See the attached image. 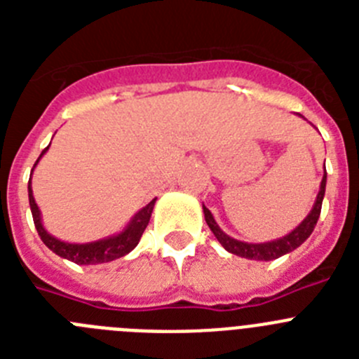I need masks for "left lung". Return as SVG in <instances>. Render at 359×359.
<instances>
[{
  "label": "left lung",
  "instance_id": "1",
  "mask_svg": "<svg viewBox=\"0 0 359 359\" xmlns=\"http://www.w3.org/2000/svg\"><path fill=\"white\" fill-rule=\"evenodd\" d=\"M323 169H325V167H323ZM325 183H327V172H323L320 190L315 199V205H313V208H311V212L306 215V219H304L302 223L298 224L294 230H291L290 233L280 237V239L268 241V243H244V241L233 239V237L226 236V233L219 228L212 212L208 210L205 205H203V214H205V221H207V224L210 226L215 239L221 243V246H223L226 252L233 253V255L237 257L250 259V261H273V259H278V257L286 255V253L297 250L298 246L311 236V231L315 230L316 221H318L320 217V210H322L323 196H325Z\"/></svg>",
  "mask_w": 359,
  "mask_h": 359
}]
</instances>
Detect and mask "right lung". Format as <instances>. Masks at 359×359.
<instances>
[{
	"mask_svg": "<svg viewBox=\"0 0 359 359\" xmlns=\"http://www.w3.org/2000/svg\"><path fill=\"white\" fill-rule=\"evenodd\" d=\"M50 147V145H48ZM48 147L41 152V156L37 158V161L34 163V169L36 165L39 163V160L43 158V154L48 151ZM32 169V172H34ZM28 201H30V210L32 217H34V224H36V230L39 233L41 241H43L53 253H57L62 259H68V261L75 262V264H102V262H111L120 257L128 255L129 252L136 248V244L140 241L142 233L147 228L149 219H151L152 208H154V203L156 199H152L149 205H145L142 210L136 212L131 217V221L128 223V226L123 228L122 231L115 233V236L104 237V239L91 241V243H66V241L57 239L52 233L46 231V228L43 226V219H41V210L37 207L36 199H34V192H32V177L28 180Z\"/></svg>",
	"mask_w": 359,
	"mask_h": 359,
	"instance_id": "1",
	"label": "right lung"
}]
</instances>
